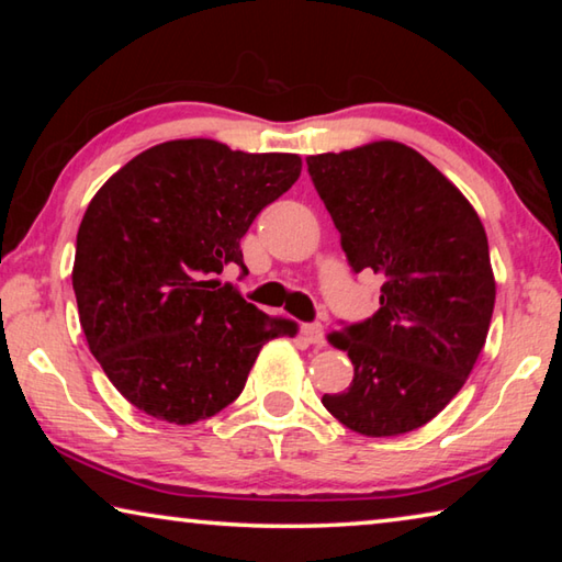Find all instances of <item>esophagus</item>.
I'll use <instances>...</instances> for the list:
<instances>
[{
    "label": "esophagus",
    "instance_id": "esophagus-1",
    "mask_svg": "<svg viewBox=\"0 0 562 562\" xmlns=\"http://www.w3.org/2000/svg\"><path fill=\"white\" fill-rule=\"evenodd\" d=\"M302 331H304V337H307V341H312V345L325 347L327 337H325V327H322L319 322H310V325L302 327Z\"/></svg>",
    "mask_w": 562,
    "mask_h": 562
}]
</instances>
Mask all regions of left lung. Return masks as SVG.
I'll use <instances>...</instances> for the list:
<instances>
[{
    "mask_svg": "<svg viewBox=\"0 0 562 562\" xmlns=\"http://www.w3.org/2000/svg\"><path fill=\"white\" fill-rule=\"evenodd\" d=\"M307 170L351 272L382 278L374 315L329 335L355 379L322 404L364 436L414 431L461 392L486 345V231L461 190L396 140L310 156Z\"/></svg>",
    "mask_w": 562,
    "mask_h": 562,
    "instance_id": "1",
    "label": "left lung"
}]
</instances>
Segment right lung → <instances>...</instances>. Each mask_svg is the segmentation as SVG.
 Segmentation results:
<instances>
[{
  "label": "right lung",
  "mask_w": 562,
  "mask_h": 562,
  "mask_svg": "<svg viewBox=\"0 0 562 562\" xmlns=\"http://www.w3.org/2000/svg\"><path fill=\"white\" fill-rule=\"evenodd\" d=\"M294 154L168 140L93 195L76 235L74 292L91 355L148 416L195 424L240 396L265 341L294 337L231 282L240 237L300 178Z\"/></svg>",
  "instance_id": "add662e5"
}]
</instances>
